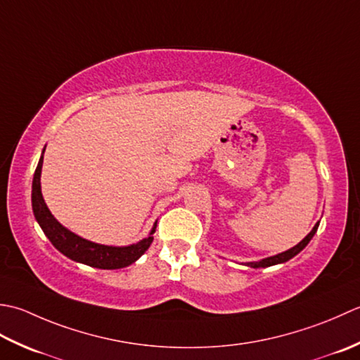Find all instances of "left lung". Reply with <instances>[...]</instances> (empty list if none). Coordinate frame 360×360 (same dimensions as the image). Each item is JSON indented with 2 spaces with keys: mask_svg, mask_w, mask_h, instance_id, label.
<instances>
[{
  "mask_svg": "<svg viewBox=\"0 0 360 360\" xmlns=\"http://www.w3.org/2000/svg\"><path fill=\"white\" fill-rule=\"evenodd\" d=\"M319 224L320 222H317L315 224V226L312 229V231L307 234V236L300 242V244H297L295 247H292V248H289L288 252H283V253H280V255H276V256H270V258H266V259H261V261H258V262H248L247 266H250V267H255V269H258V267H269V266H275V264H280V262H285V261H289L290 258H293V256L295 255H298L300 252L303 250V248L309 244V240L312 239V236L315 234V231H317V229H319Z\"/></svg>",
  "mask_w": 360,
  "mask_h": 360,
  "instance_id": "obj_1",
  "label": "left lung"
}]
</instances>
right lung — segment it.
I'll use <instances>...</instances> for the list:
<instances>
[{"label": "right lung", "mask_w": 360, "mask_h": 360, "mask_svg": "<svg viewBox=\"0 0 360 360\" xmlns=\"http://www.w3.org/2000/svg\"><path fill=\"white\" fill-rule=\"evenodd\" d=\"M41 165H43V155L39 161V165H37L34 180H32V210H34V216L37 219V222L40 224L43 233L46 234L48 239L51 240V244H53L58 252L63 253L65 256H68V258L72 261L86 264V266L90 267L112 270V269H122V267L130 266L131 262H135L139 256H141L150 247L153 240L152 234L155 233L157 224L153 225L149 238L139 240L138 244L129 245V247H110V245L94 244V242L82 239L80 236H77V234L65 229V226L58 224L54 219V216L51 214L45 200H43L41 189H40Z\"/></svg>", "instance_id": "add662e5"}]
</instances>
